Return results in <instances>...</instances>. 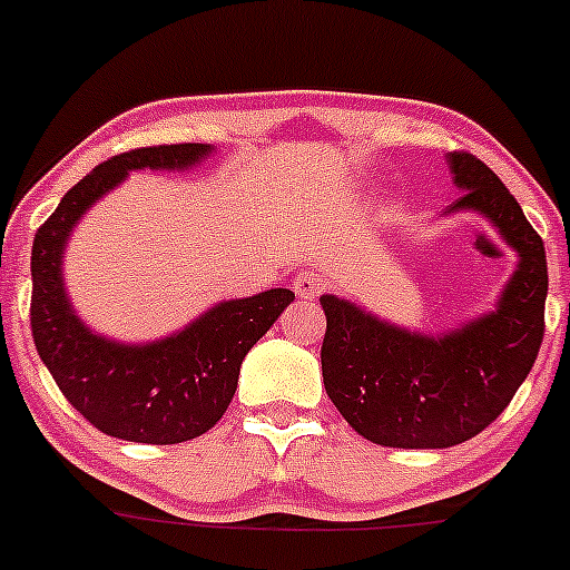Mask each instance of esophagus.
Returning <instances> with one entry per match:
<instances>
[{
	"label": "esophagus",
	"instance_id": "esophagus-1",
	"mask_svg": "<svg viewBox=\"0 0 570 570\" xmlns=\"http://www.w3.org/2000/svg\"><path fill=\"white\" fill-rule=\"evenodd\" d=\"M324 287H326V279L318 268H302V272H296V277H293V291H296V296L304 298V302L318 298Z\"/></svg>",
	"mask_w": 570,
	"mask_h": 570
}]
</instances>
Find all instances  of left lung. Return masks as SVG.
I'll return each mask as SVG.
<instances>
[{
	"label": "left lung",
	"mask_w": 570,
	"mask_h": 570,
	"mask_svg": "<svg viewBox=\"0 0 570 570\" xmlns=\"http://www.w3.org/2000/svg\"><path fill=\"white\" fill-rule=\"evenodd\" d=\"M448 161L461 197L444 214L478 210L519 252L494 313L431 337L379 321L345 298H321L326 395L360 436L384 448L439 450L478 436L513 401L547 328L541 236L480 158L455 150Z\"/></svg>",
	"instance_id": "left-lung-1"
}]
</instances>
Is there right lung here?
<instances>
[{
	"label": "right lung",
	"instance_id": "right-lung-1",
	"mask_svg": "<svg viewBox=\"0 0 570 570\" xmlns=\"http://www.w3.org/2000/svg\"><path fill=\"white\" fill-rule=\"evenodd\" d=\"M210 145H156L98 164L60 199L32 244V337L57 386L87 422L107 436L139 444H178L222 420L238 386L244 356L293 302L272 287L230 298L169 337L145 345L115 343L81 324L62 283L70 230L131 169H186Z\"/></svg>",
	"mask_w": 570,
	"mask_h": 570
}]
</instances>
